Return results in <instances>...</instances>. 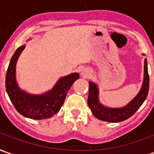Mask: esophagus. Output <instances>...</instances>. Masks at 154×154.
I'll list each match as a JSON object with an SVG mask.
<instances>
[{"mask_svg": "<svg viewBox=\"0 0 154 154\" xmlns=\"http://www.w3.org/2000/svg\"><path fill=\"white\" fill-rule=\"evenodd\" d=\"M84 75V77H88V76H89V75H90V73H88V72H84L83 73H82Z\"/></svg>", "mask_w": 154, "mask_h": 154, "instance_id": "obj_1", "label": "esophagus"}]
</instances>
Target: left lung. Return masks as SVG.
<instances>
[{"instance_id":"8db88e82","label":"left lung","mask_w":154,"mask_h":154,"mask_svg":"<svg viewBox=\"0 0 154 154\" xmlns=\"http://www.w3.org/2000/svg\"><path fill=\"white\" fill-rule=\"evenodd\" d=\"M149 89V77L147 60H144V79L139 94L122 108H108L100 104L98 100V88L93 82H89V94L87 104L91 112L97 119L107 122H120L125 120L135 113L147 98Z\"/></svg>"}]
</instances>
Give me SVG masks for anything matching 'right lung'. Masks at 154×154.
I'll use <instances>...</instances> for the list:
<instances>
[{"mask_svg": "<svg viewBox=\"0 0 154 154\" xmlns=\"http://www.w3.org/2000/svg\"><path fill=\"white\" fill-rule=\"evenodd\" d=\"M25 48V45L19 47L12 56L5 76V89L10 100L20 115L34 119L50 118L59 111L67 91L79 78V74L72 73L62 77L52 90L43 95L33 96L26 93L19 88L15 80L16 62Z\"/></svg>", "mask_w": 154, "mask_h": 154, "instance_id": "obj_1", "label": "right lung"}]
</instances>
